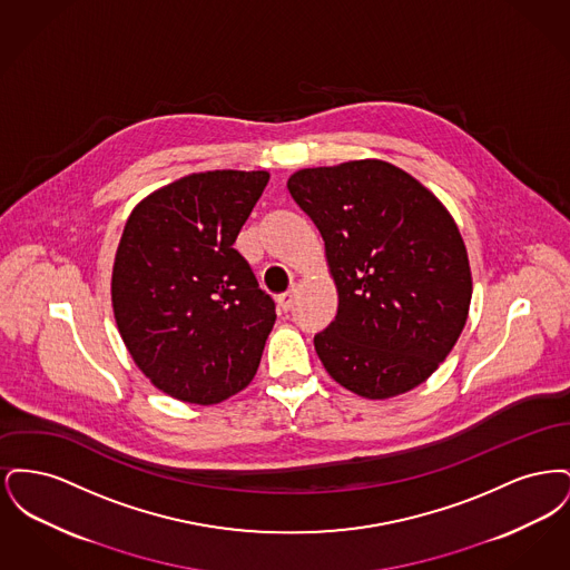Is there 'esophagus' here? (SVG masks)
<instances>
[{"label":"esophagus","mask_w":570,"mask_h":570,"mask_svg":"<svg viewBox=\"0 0 570 570\" xmlns=\"http://www.w3.org/2000/svg\"><path fill=\"white\" fill-rule=\"evenodd\" d=\"M295 298H297V288H291V291H286V293H282V295L277 297V303H279V307H282L284 312H288V309L295 305Z\"/></svg>","instance_id":"esophagus-1"}]
</instances>
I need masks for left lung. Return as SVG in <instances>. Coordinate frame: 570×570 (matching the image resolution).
Instances as JSON below:
<instances>
[{
    "label": "left lung",
    "instance_id": "obj_1",
    "mask_svg": "<svg viewBox=\"0 0 570 570\" xmlns=\"http://www.w3.org/2000/svg\"><path fill=\"white\" fill-rule=\"evenodd\" d=\"M314 219L337 286V316L314 335L331 379L367 400L406 393L453 351L472 277L455 219L382 160L303 168L288 179Z\"/></svg>",
    "mask_w": 570,
    "mask_h": 570
}]
</instances>
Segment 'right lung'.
<instances>
[{"instance_id": "obj_1", "label": "right lung", "mask_w": 570, "mask_h": 570, "mask_svg": "<svg viewBox=\"0 0 570 570\" xmlns=\"http://www.w3.org/2000/svg\"><path fill=\"white\" fill-rule=\"evenodd\" d=\"M267 170L194 173L128 217L112 309L140 372L170 397L217 404L254 379L275 303L233 247Z\"/></svg>"}]
</instances>
